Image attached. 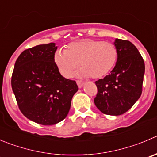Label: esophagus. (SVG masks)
Segmentation results:
<instances>
[{"label": "esophagus", "mask_w": 157, "mask_h": 157, "mask_svg": "<svg viewBox=\"0 0 157 157\" xmlns=\"http://www.w3.org/2000/svg\"><path fill=\"white\" fill-rule=\"evenodd\" d=\"M77 86H78V87H79V88L83 87V84H84V83H83V82L80 81V80H77Z\"/></svg>", "instance_id": "esophagus-1"}]
</instances>
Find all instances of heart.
I'll use <instances>...</instances> for the list:
<instances>
[{
  "label": "heart",
  "mask_w": 157,
  "mask_h": 157,
  "mask_svg": "<svg viewBox=\"0 0 157 157\" xmlns=\"http://www.w3.org/2000/svg\"><path fill=\"white\" fill-rule=\"evenodd\" d=\"M117 60V50L113 44L92 39L71 43L67 50H57L54 57L59 71L67 78L72 77L80 63V75L101 78L112 71Z\"/></svg>",
  "instance_id": "b5f03b06"
}]
</instances>
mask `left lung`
Here are the masks:
<instances>
[{"mask_svg":"<svg viewBox=\"0 0 157 157\" xmlns=\"http://www.w3.org/2000/svg\"><path fill=\"white\" fill-rule=\"evenodd\" d=\"M117 60L109 75L95 82L96 106L103 113L119 116L133 106L142 94L145 73L144 59L130 41L116 39Z\"/></svg>","mask_w":157,"mask_h":157,"instance_id":"obj_1","label":"left lung"}]
</instances>
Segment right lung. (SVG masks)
<instances>
[{
  "label": "right lung",
  "mask_w": 157,
  "mask_h": 157,
  "mask_svg": "<svg viewBox=\"0 0 157 157\" xmlns=\"http://www.w3.org/2000/svg\"><path fill=\"white\" fill-rule=\"evenodd\" d=\"M54 43L23 51L17 59L11 86L20 110L27 119L54 125L67 116L73 96L78 90L74 80L64 78L54 60Z\"/></svg>",
  "instance_id": "add662e5"
}]
</instances>
